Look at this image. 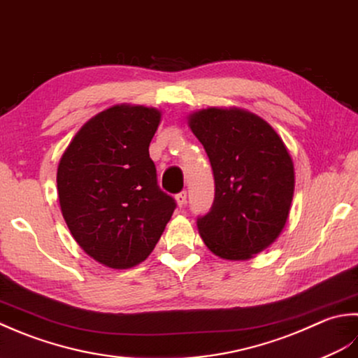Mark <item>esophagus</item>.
<instances>
[{
	"instance_id": "obj_1",
	"label": "esophagus",
	"mask_w": 358,
	"mask_h": 358,
	"mask_svg": "<svg viewBox=\"0 0 358 358\" xmlns=\"http://www.w3.org/2000/svg\"><path fill=\"white\" fill-rule=\"evenodd\" d=\"M176 202H178V206H179L180 208H184V207L187 206V192L178 193V194H176Z\"/></svg>"
}]
</instances>
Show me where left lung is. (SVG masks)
Masks as SVG:
<instances>
[{
    "label": "left lung",
    "mask_w": 358,
    "mask_h": 358,
    "mask_svg": "<svg viewBox=\"0 0 358 358\" xmlns=\"http://www.w3.org/2000/svg\"><path fill=\"white\" fill-rule=\"evenodd\" d=\"M188 125L215 176V201L199 235L224 259H249L280 236L295 188L294 162L276 131L239 108H208Z\"/></svg>",
    "instance_id": "obj_1"
}]
</instances>
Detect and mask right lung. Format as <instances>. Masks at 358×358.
I'll list each match as a JSON object with an SVG mask.
<instances>
[{
    "instance_id": "obj_1",
    "label": "right lung",
    "mask_w": 358,
    "mask_h": 358,
    "mask_svg": "<svg viewBox=\"0 0 358 358\" xmlns=\"http://www.w3.org/2000/svg\"><path fill=\"white\" fill-rule=\"evenodd\" d=\"M159 123V109L115 105L80 128L58 164V201L72 236L111 268L147 259L176 208L148 151Z\"/></svg>"
}]
</instances>
